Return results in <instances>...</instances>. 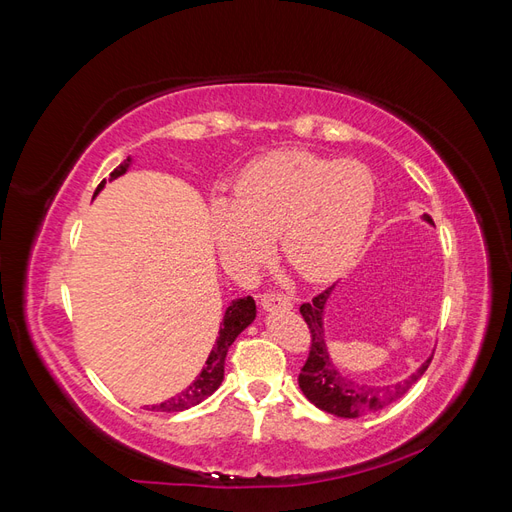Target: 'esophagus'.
Returning <instances> with one entry per match:
<instances>
[{
  "mask_svg": "<svg viewBox=\"0 0 512 512\" xmlns=\"http://www.w3.org/2000/svg\"><path fill=\"white\" fill-rule=\"evenodd\" d=\"M258 303H260L262 309H267V312H271V309H290L292 307L290 297H286V294H280V292L260 294Z\"/></svg>",
  "mask_w": 512,
  "mask_h": 512,
  "instance_id": "obj_1",
  "label": "esophagus"
}]
</instances>
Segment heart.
Instances as JSON below:
<instances>
[{
  "label": "heart",
  "instance_id": "heart-1",
  "mask_svg": "<svg viewBox=\"0 0 512 512\" xmlns=\"http://www.w3.org/2000/svg\"><path fill=\"white\" fill-rule=\"evenodd\" d=\"M374 209L376 179L365 164L277 149L241 170L235 200H213L211 232L232 267H254L277 237L294 273L327 284L361 254Z\"/></svg>",
  "mask_w": 512,
  "mask_h": 512
}]
</instances>
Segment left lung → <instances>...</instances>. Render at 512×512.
Instances as JSON below:
<instances>
[{
	"instance_id": "8db88e82",
	"label": "left lung",
	"mask_w": 512,
	"mask_h": 512,
	"mask_svg": "<svg viewBox=\"0 0 512 512\" xmlns=\"http://www.w3.org/2000/svg\"><path fill=\"white\" fill-rule=\"evenodd\" d=\"M423 220L433 226L431 215L425 213ZM333 290L335 286L327 288L309 303L301 305V316L307 322L309 331H312V350H309L307 361L299 374V386L303 395L316 408L342 418H356L369 412H378L384 406L393 404L399 397H404L412 389V384L425 374L433 354L401 382L389 386H367L356 382L352 376L337 369L329 354L327 335H324V309H327Z\"/></svg>"
}]
</instances>
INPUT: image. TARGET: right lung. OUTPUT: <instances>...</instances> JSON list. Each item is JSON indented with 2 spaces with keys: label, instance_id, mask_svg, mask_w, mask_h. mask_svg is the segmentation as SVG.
<instances>
[{
  "label": "right lung",
  "instance_id": "obj_1",
  "mask_svg": "<svg viewBox=\"0 0 512 512\" xmlns=\"http://www.w3.org/2000/svg\"><path fill=\"white\" fill-rule=\"evenodd\" d=\"M132 162H134V158L128 156L113 170L111 179H108V181H115L117 177L126 175L130 166H132ZM104 183H106V179L98 185V190L94 192V198L104 190ZM254 318H256V303H254L252 297H243V299L232 301L224 312V320H222L218 339H215V346L209 352L205 367L200 369V374L196 376V380L188 386V389H183L175 397L162 401V404H158V406H151V410H156V412H183V410H188L192 406H198L200 401H205L209 395L218 391L222 380H224V361H226L228 348L247 327H250Z\"/></svg>",
  "mask_w": 512,
  "mask_h": 512
}]
</instances>
